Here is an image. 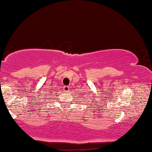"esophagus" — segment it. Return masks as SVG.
Returning a JSON list of instances; mask_svg holds the SVG:
<instances>
[{"mask_svg": "<svg viewBox=\"0 0 152 152\" xmlns=\"http://www.w3.org/2000/svg\"><path fill=\"white\" fill-rule=\"evenodd\" d=\"M63 88H64V90L65 91H68L69 90L70 88L69 86H65L63 87Z\"/></svg>", "mask_w": 152, "mask_h": 152, "instance_id": "34e87169", "label": "esophagus"}]
</instances>
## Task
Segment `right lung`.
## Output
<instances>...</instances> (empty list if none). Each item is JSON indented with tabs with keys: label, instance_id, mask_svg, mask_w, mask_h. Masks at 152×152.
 <instances>
[{
	"label": "right lung",
	"instance_id": "1",
	"mask_svg": "<svg viewBox=\"0 0 152 152\" xmlns=\"http://www.w3.org/2000/svg\"><path fill=\"white\" fill-rule=\"evenodd\" d=\"M47 95H49V94H47Z\"/></svg>",
	"mask_w": 152,
	"mask_h": 152
}]
</instances>
